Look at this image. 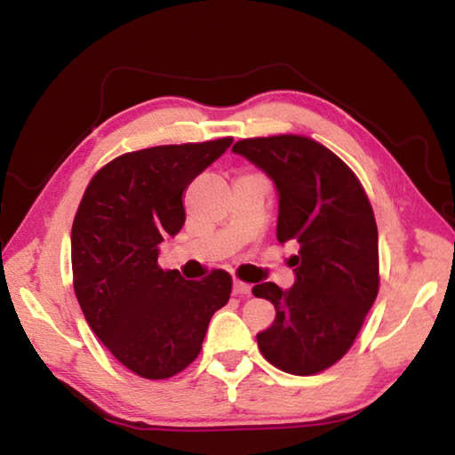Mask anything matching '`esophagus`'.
<instances>
[{"instance_id":"1","label":"esophagus","mask_w":455,"mask_h":455,"mask_svg":"<svg viewBox=\"0 0 455 455\" xmlns=\"http://www.w3.org/2000/svg\"><path fill=\"white\" fill-rule=\"evenodd\" d=\"M232 292H235V294H250L251 287L248 283H242V281L235 279V281H232Z\"/></svg>"}]
</instances>
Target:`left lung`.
Returning <instances> with one entry per match:
<instances>
[{"instance_id":"left-lung-1","label":"left lung","mask_w":455,"mask_h":455,"mask_svg":"<svg viewBox=\"0 0 455 455\" xmlns=\"http://www.w3.org/2000/svg\"><path fill=\"white\" fill-rule=\"evenodd\" d=\"M232 153L266 172L279 196L277 240L299 246L294 284L259 283L253 297L275 306L258 333L281 371L310 376L351 348L378 294V228L364 189L339 156L300 135L242 140Z\"/></svg>"}]
</instances>
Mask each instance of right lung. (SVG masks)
I'll return each instance as SVG.
<instances>
[{
	"label": "right lung",
	"instance_id": "obj_1",
	"mask_svg": "<svg viewBox=\"0 0 455 455\" xmlns=\"http://www.w3.org/2000/svg\"><path fill=\"white\" fill-rule=\"evenodd\" d=\"M230 143L225 137L122 155L84 189L71 228L73 287L94 335L141 378H171L194 363L211 315L228 302V273L186 281L156 259L164 238L186 223L188 186Z\"/></svg>",
	"mask_w": 455,
	"mask_h": 455
}]
</instances>
